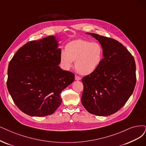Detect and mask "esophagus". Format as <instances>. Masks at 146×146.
Returning a JSON list of instances; mask_svg holds the SVG:
<instances>
[{"label": "esophagus", "instance_id": "obj_1", "mask_svg": "<svg viewBox=\"0 0 146 146\" xmlns=\"http://www.w3.org/2000/svg\"><path fill=\"white\" fill-rule=\"evenodd\" d=\"M81 79V78H80V77H79V76H75V80H80Z\"/></svg>", "mask_w": 146, "mask_h": 146}]
</instances>
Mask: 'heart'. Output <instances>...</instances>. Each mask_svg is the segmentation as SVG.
I'll use <instances>...</instances> for the list:
<instances>
[{
  "label": "heart",
  "instance_id": "b5f03b06",
  "mask_svg": "<svg viewBox=\"0 0 146 146\" xmlns=\"http://www.w3.org/2000/svg\"><path fill=\"white\" fill-rule=\"evenodd\" d=\"M103 58V48L99 42L76 40L68 42L65 51L60 53V62L68 70L75 61V68L82 75L93 73L100 66Z\"/></svg>",
  "mask_w": 146,
  "mask_h": 146
}]
</instances>
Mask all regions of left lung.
<instances>
[{
	"mask_svg": "<svg viewBox=\"0 0 146 146\" xmlns=\"http://www.w3.org/2000/svg\"><path fill=\"white\" fill-rule=\"evenodd\" d=\"M103 48V59L96 71L82 79L81 102L91 114L108 116L125 105L136 84L133 57L121 43L110 38L88 33Z\"/></svg>",
	"mask_w": 146,
	"mask_h": 146,
	"instance_id": "8db88e82",
	"label": "left lung"
}]
</instances>
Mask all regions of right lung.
I'll list each match as a JSON object with an SVG mask.
<instances>
[{"mask_svg": "<svg viewBox=\"0 0 146 146\" xmlns=\"http://www.w3.org/2000/svg\"><path fill=\"white\" fill-rule=\"evenodd\" d=\"M58 39L48 36L20 47L10 61L7 88L19 108L33 117L51 115L61 105L60 94L74 80L62 70Z\"/></svg>", "mask_w": 146, "mask_h": 146, "instance_id": "obj_1", "label": "right lung"}]
</instances>
